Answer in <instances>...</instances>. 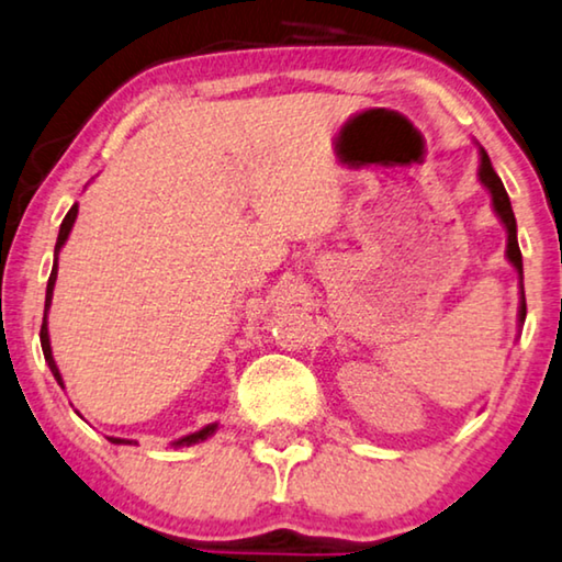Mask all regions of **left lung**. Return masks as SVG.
Returning <instances> with one entry per match:
<instances>
[{"instance_id":"1","label":"left lung","mask_w":562,"mask_h":562,"mask_svg":"<svg viewBox=\"0 0 562 562\" xmlns=\"http://www.w3.org/2000/svg\"><path fill=\"white\" fill-rule=\"evenodd\" d=\"M479 180L486 186V191L492 193V205H494V213L499 216V221L507 228V259L509 265L515 267L517 274H519V326L525 323V315H527V303H525V284H521V251H519V244H517V218H515V211H512V203H509V195L504 191L502 186V178L496 176L494 168H492V160H488L486 149L479 147Z\"/></svg>"}]
</instances>
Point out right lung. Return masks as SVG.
<instances>
[{"label": "right lung", "instance_id": "right-lung-1", "mask_svg": "<svg viewBox=\"0 0 562 562\" xmlns=\"http://www.w3.org/2000/svg\"><path fill=\"white\" fill-rule=\"evenodd\" d=\"M76 216H78V203L70 205V211L66 213V218H63V224H60L58 241H55L53 272H50V280H47V290H45V315H43V328H41V344H43L45 361H47V367H50V371H53L55 382H58L60 386H63V376H60V371H58V363H55V359H53V349H50V334H47V311H50V303H53V288H55V278H58V255H60L63 244H66V239H68L70 228H74V224H76ZM216 430H218V423H211V425H205V428H201V430L191 432V436H183V438H178L176 442H172V446H176V448H180V446H195V442H201V440H209V438H211L213 432H216ZM109 440L116 442V446H126V442H134V440H126V438H109Z\"/></svg>", "mask_w": 562, "mask_h": 562}]
</instances>
